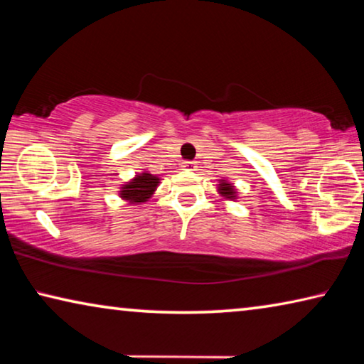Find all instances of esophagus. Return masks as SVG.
<instances>
[{"label":"esophagus","instance_id":"34e87169","mask_svg":"<svg viewBox=\"0 0 364 364\" xmlns=\"http://www.w3.org/2000/svg\"><path fill=\"white\" fill-rule=\"evenodd\" d=\"M181 167H183L184 170H194V168H196V162H193V160H184Z\"/></svg>","mask_w":364,"mask_h":364}]
</instances>
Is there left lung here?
I'll list each match as a JSON object with an SVG mask.
<instances>
[{"instance_id": "8db88e82", "label": "left lung", "mask_w": 364, "mask_h": 364, "mask_svg": "<svg viewBox=\"0 0 364 364\" xmlns=\"http://www.w3.org/2000/svg\"><path fill=\"white\" fill-rule=\"evenodd\" d=\"M220 193L228 197V199H236V191H234L231 184H228L225 181L220 183Z\"/></svg>"}]
</instances>
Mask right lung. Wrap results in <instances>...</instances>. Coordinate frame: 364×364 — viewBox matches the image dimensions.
Returning a JSON list of instances; mask_svg holds the SVG:
<instances>
[{
    "label": "right lung",
    "mask_w": 364,
    "mask_h": 364,
    "mask_svg": "<svg viewBox=\"0 0 364 364\" xmlns=\"http://www.w3.org/2000/svg\"><path fill=\"white\" fill-rule=\"evenodd\" d=\"M159 184V178L151 173H139L133 181L122 188L120 196L130 202H146Z\"/></svg>",
    "instance_id": "obj_1"
}]
</instances>
